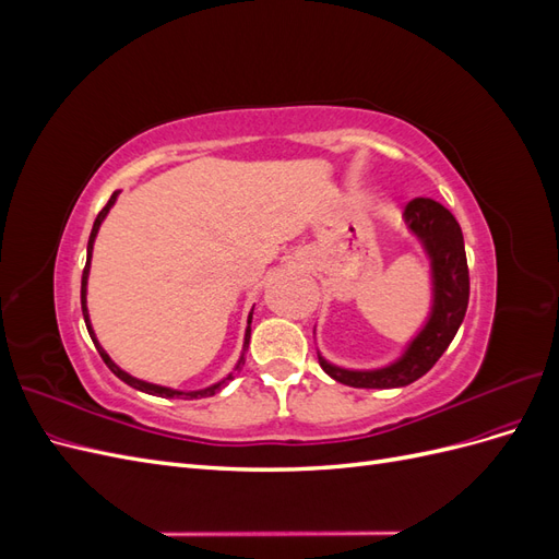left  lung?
<instances>
[{
  "instance_id": "left-lung-1",
  "label": "left lung",
  "mask_w": 559,
  "mask_h": 559,
  "mask_svg": "<svg viewBox=\"0 0 559 559\" xmlns=\"http://www.w3.org/2000/svg\"><path fill=\"white\" fill-rule=\"evenodd\" d=\"M405 226L419 240L431 263V312L425 326L405 345L403 354L382 368L352 370L326 361L321 354L319 366L335 382L359 389H394L419 380L460 331L468 306V265L464 235L456 218L431 198H415L405 205Z\"/></svg>"
}]
</instances>
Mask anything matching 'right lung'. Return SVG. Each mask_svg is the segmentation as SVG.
I'll list each match as a JSON object with an SVG mask.
<instances>
[{
  "label": "right lung",
  "instance_id": "1",
  "mask_svg": "<svg viewBox=\"0 0 559 559\" xmlns=\"http://www.w3.org/2000/svg\"><path fill=\"white\" fill-rule=\"evenodd\" d=\"M116 198H118V191H114V193H111L109 202H107V205L103 207V212H99V214H97V218H95L93 230H91V238H88V259H86V267H83V275H81V310H83V319H86V329H88V333H91V337H93V343H95V347H97V352H99V357H103V361L109 366V370H111V373H114L116 378H121L126 384H130V386H134V389H140V392H144V394H151V396H163V399H181V396H183V399H205V396H214L216 392H222V389L233 380V376H235V373H228V378L218 380V382H214V384H210V386H205V389H195V392H181V389H173V386H163V384H154V382H144V380L132 378L130 373H126L123 368H118V366L111 361L109 354L105 352V347L97 343L95 331H93V324H91V317H88V306H86L88 273H91V259H93V245H95V238H97V230H99V226H103V222H105V216L109 214V210L114 207ZM251 312H253V310H251ZM249 324H251V314H249V319H247L245 345H242V354H240L238 364H235V370H240V368L245 366V352H247V347H249V335H251V326H249Z\"/></svg>",
  "mask_w": 559,
  "mask_h": 559
}]
</instances>
